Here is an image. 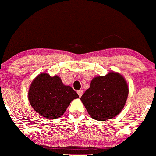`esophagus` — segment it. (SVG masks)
Wrapping results in <instances>:
<instances>
[{"instance_id":"1","label":"esophagus","mask_w":156,"mask_h":156,"mask_svg":"<svg viewBox=\"0 0 156 156\" xmlns=\"http://www.w3.org/2000/svg\"><path fill=\"white\" fill-rule=\"evenodd\" d=\"M77 92H78V95H79V97H81L82 94H83V90H80H80H78Z\"/></svg>"}]
</instances>
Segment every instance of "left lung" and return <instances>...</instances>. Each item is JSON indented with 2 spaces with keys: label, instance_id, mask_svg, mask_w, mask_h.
Instances as JSON below:
<instances>
[{
  "label": "left lung",
  "instance_id": "1",
  "mask_svg": "<svg viewBox=\"0 0 156 156\" xmlns=\"http://www.w3.org/2000/svg\"><path fill=\"white\" fill-rule=\"evenodd\" d=\"M128 95V84L123 76L111 72L105 76L93 78L90 87L83 93L80 101L91 117L105 121L121 112Z\"/></svg>",
  "mask_w": 156,
  "mask_h": 156
}]
</instances>
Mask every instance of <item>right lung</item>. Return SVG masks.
Here are the masks:
<instances>
[{
    "label": "right lung",
    "mask_w": 156,
    "mask_h": 156,
    "mask_svg": "<svg viewBox=\"0 0 156 156\" xmlns=\"http://www.w3.org/2000/svg\"><path fill=\"white\" fill-rule=\"evenodd\" d=\"M79 98L69 86L64 85L58 76L41 73L32 81L28 91V101L32 108L47 119L63 115L73 100Z\"/></svg>",
    "instance_id": "add662e5"
}]
</instances>
